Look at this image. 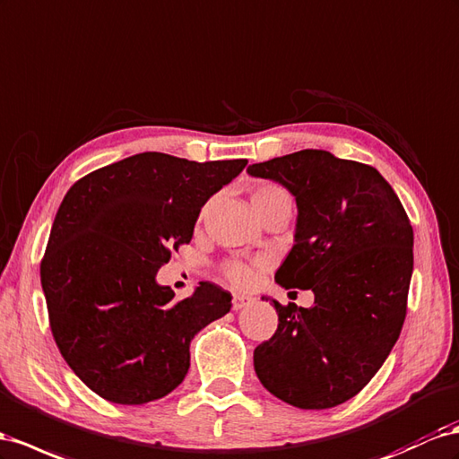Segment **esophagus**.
Wrapping results in <instances>:
<instances>
[{
  "instance_id": "esophagus-1",
  "label": "esophagus",
  "mask_w": 459,
  "mask_h": 459,
  "mask_svg": "<svg viewBox=\"0 0 459 459\" xmlns=\"http://www.w3.org/2000/svg\"><path fill=\"white\" fill-rule=\"evenodd\" d=\"M251 303H253V297H249V295H241V293H235V295H233V299H231L233 311H241V308L249 307Z\"/></svg>"
}]
</instances>
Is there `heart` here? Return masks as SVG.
<instances>
[{
	"label": "heart",
	"mask_w": 459,
	"mask_h": 459,
	"mask_svg": "<svg viewBox=\"0 0 459 459\" xmlns=\"http://www.w3.org/2000/svg\"><path fill=\"white\" fill-rule=\"evenodd\" d=\"M278 199H290V196H288L286 189L280 187V185H276V183L258 185V187L251 195V203H253L255 210L260 208L263 204H266V203H270V201H278ZM206 210H208V206L203 208L201 216L206 214ZM221 274H224V278L230 283H233V286L245 288L253 281L255 270L249 264L241 263V260H228V263L221 264Z\"/></svg>",
	"instance_id": "obj_1"
}]
</instances>
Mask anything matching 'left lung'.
Returning <instances> with one entry per match:
<instances>
[{
  "label": "left lung",
  "mask_w": 459,
  "mask_h": 459,
  "mask_svg": "<svg viewBox=\"0 0 459 459\" xmlns=\"http://www.w3.org/2000/svg\"><path fill=\"white\" fill-rule=\"evenodd\" d=\"M247 171L295 196V243L276 281L315 293L311 308L272 299L278 330L255 350L256 377L301 410L336 407L367 386L400 338L413 272L411 221L373 166L326 151L307 148Z\"/></svg>",
  "instance_id": "left-lung-1"
}]
</instances>
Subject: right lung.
Masks as SVG:
<instances>
[{"instance_id":"add662e5","label":"right lung","mask_w":459,"mask_h":459,"mask_svg":"<svg viewBox=\"0 0 459 459\" xmlns=\"http://www.w3.org/2000/svg\"><path fill=\"white\" fill-rule=\"evenodd\" d=\"M247 160L191 162L143 152L79 179L61 203L40 280L54 340L100 398L141 405L176 390L196 332L231 308V295L201 281L187 299L156 274L189 243L204 203Z\"/></svg>"}]
</instances>
